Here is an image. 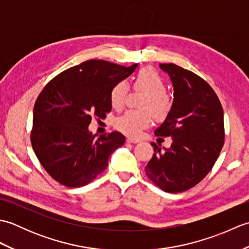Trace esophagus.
Listing matches in <instances>:
<instances>
[{
	"instance_id": "esophagus-1",
	"label": "esophagus",
	"mask_w": 249,
	"mask_h": 249,
	"mask_svg": "<svg viewBox=\"0 0 249 249\" xmlns=\"http://www.w3.org/2000/svg\"><path fill=\"white\" fill-rule=\"evenodd\" d=\"M126 141L129 142V143H138V142H140V139L133 138V137H127V139H126Z\"/></svg>"
}]
</instances>
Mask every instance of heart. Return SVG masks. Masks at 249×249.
<instances>
[{
	"instance_id": "obj_1",
	"label": "heart",
	"mask_w": 249,
	"mask_h": 249,
	"mask_svg": "<svg viewBox=\"0 0 249 249\" xmlns=\"http://www.w3.org/2000/svg\"><path fill=\"white\" fill-rule=\"evenodd\" d=\"M134 87L147 93L141 104L143 110H128L115 120V127L129 136H138L141 130L152 122V113L156 119H165L171 110V104L166 97V84L156 71L144 68L137 73ZM127 84L123 81L115 83L110 92V103L112 108L120 110L127 96ZM151 111H150L149 110Z\"/></svg>"
}]
</instances>
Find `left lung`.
I'll return each instance as SVG.
<instances>
[{
    "label": "left lung",
    "mask_w": 249,
    "mask_h": 249,
    "mask_svg": "<svg viewBox=\"0 0 249 249\" xmlns=\"http://www.w3.org/2000/svg\"><path fill=\"white\" fill-rule=\"evenodd\" d=\"M173 87L171 110L155 135L172 137L169 149L152 142L154 155L145 173L167 193L185 192L208 174L225 139L224 110L202 78L176 64H160Z\"/></svg>",
    "instance_id": "1"
}]
</instances>
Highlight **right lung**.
<instances>
[{
    "label": "right lung",
    "instance_id": "right-lung-1",
    "mask_svg": "<svg viewBox=\"0 0 249 249\" xmlns=\"http://www.w3.org/2000/svg\"><path fill=\"white\" fill-rule=\"evenodd\" d=\"M137 66L89 60L61 72L41 91L33 110L31 142L41 166L56 182L68 187L89 183L124 144L119 131L93 135L89 125L93 115L106 118L112 109L111 89Z\"/></svg>",
    "mask_w": 249,
    "mask_h": 249
}]
</instances>
